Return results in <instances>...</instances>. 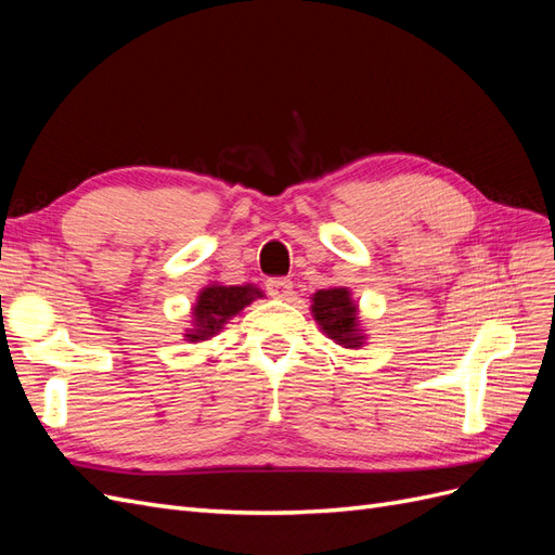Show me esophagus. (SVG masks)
Segmentation results:
<instances>
[{
    "label": "esophagus",
    "mask_w": 555,
    "mask_h": 555,
    "mask_svg": "<svg viewBox=\"0 0 555 555\" xmlns=\"http://www.w3.org/2000/svg\"><path fill=\"white\" fill-rule=\"evenodd\" d=\"M266 289H268V294H271L273 298L287 300L294 294V284L287 278H271V280L266 282Z\"/></svg>",
    "instance_id": "1"
}]
</instances>
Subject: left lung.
<instances>
[{"label": "left lung", "instance_id": "left-lung-1", "mask_svg": "<svg viewBox=\"0 0 555 555\" xmlns=\"http://www.w3.org/2000/svg\"><path fill=\"white\" fill-rule=\"evenodd\" d=\"M312 314L331 340L349 349L363 345V335L357 324V306L345 287L319 289L312 296Z\"/></svg>", "mask_w": 555, "mask_h": 555}]
</instances>
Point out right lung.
<instances>
[{
    "instance_id": "obj_1",
    "label": "right lung",
    "mask_w": 555,
    "mask_h": 555,
    "mask_svg": "<svg viewBox=\"0 0 555 555\" xmlns=\"http://www.w3.org/2000/svg\"><path fill=\"white\" fill-rule=\"evenodd\" d=\"M257 296H263L251 284H243V287H222V284H210L198 294V300L194 306V328L184 333V338L198 343L208 340L220 331L227 319L238 314L245 306H249Z\"/></svg>"
}]
</instances>
